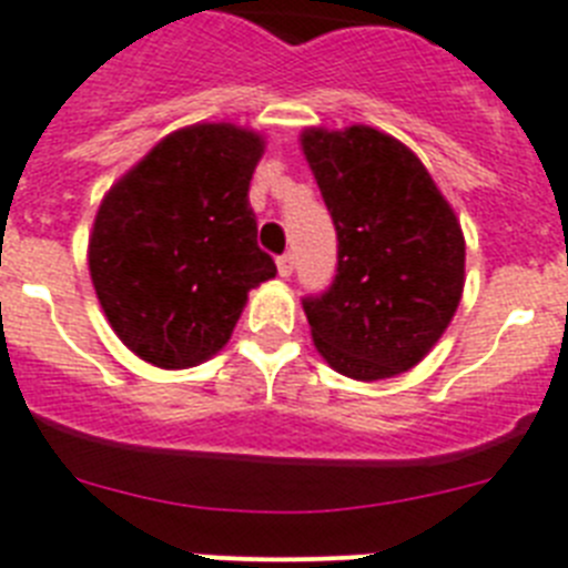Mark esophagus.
<instances>
[{"instance_id":"34e87169","label":"esophagus","mask_w":568,"mask_h":568,"mask_svg":"<svg viewBox=\"0 0 568 568\" xmlns=\"http://www.w3.org/2000/svg\"><path fill=\"white\" fill-rule=\"evenodd\" d=\"M275 264H278L281 278H290V275H293V255H290V252H287V255H281Z\"/></svg>"}]
</instances>
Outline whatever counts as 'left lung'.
Returning <instances> with one entry per match:
<instances>
[{"instance_id": "1", "label": "left lung", "mask_w": 568, "mask_h": 568, "mask_svg": "<svg viewBox=\"0 0 568 568\" xmlns=\"http://www.w3.org/2000/svg\"><path fill=\"white\" fill-rule=\"evenodd\" d=\"M316 185L339 241L334 284L304 298L311 336L334 372H409L453 322L464 290V234L429 171L374 126H307Z\"/></svg>"}]
</instances>
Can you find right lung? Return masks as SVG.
Returning a JSON list of instances; mask_svg holds the SVG:
<instances>
[{
	"mask_svg": "<svg viewBox=\"0 0 568 568\" xmlns=\"http://www.w3.org/2000/svg\"><path fill=\"white\" fill-rule=\"evenodd\" d=\"M264 135L191 124L165 135L104 194L89 275L126 348L156 368H191L232 336L250 290L275 278L257 250L250 182Z\"/></svg>",
	"mask_w": 568,
	"mask_h": 568,
	"instance_id": "obj_1",
	"label": "right lung"
}]
</instances>
